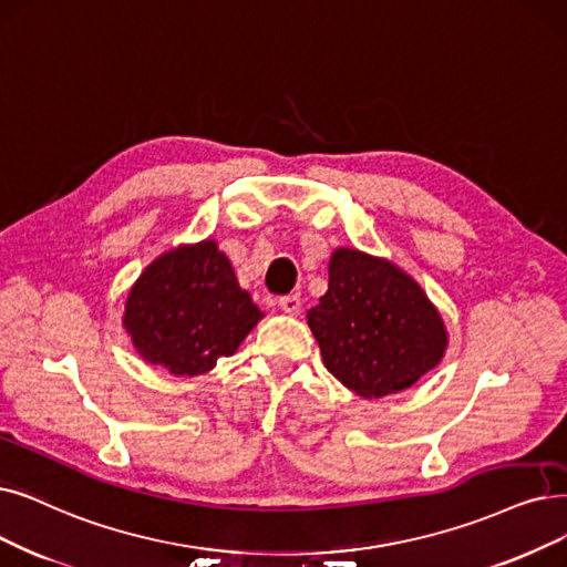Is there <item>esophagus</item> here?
Wrapping results in <instances>:
<instances>
[{
  "label": "esophagus",
  "instance_id": "esophagus-1",
  "mask_svg": "<svg viewBox=\"0 0 567 567\" xmlns=\"http://www.w3.org/2000/svg\"><path fill=\"white\" fill-rule=\"evenodd\" d=\"M279 307H281V311H286L290 316H298L300 309H302V300H300L298 292H292V296L279 298Z\"/></svg>",
  "mask_w": 567,
  "mask_h": 567
}]
</instances>
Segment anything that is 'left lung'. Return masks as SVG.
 Returning a JSON list of instances; mask_svg holds the SVG:
<instances>
[{
	"label": "left lung",
	"mask_w": 567,
	"mask_h": 567,
	"mask_svg": "<svg viewBox=\"0 0 567 567\" xmlns=\"http://www.w3.org/2000/svg\"><path fill=\"white\" fill-rule=\"evenodd\" d=\"M328 292L307 313L328 372L360 398L410 389L446 349L442 316L389 260L351 248L330 258Z\"/></svg>",
	"instance_id": "1"
}]
</instances>
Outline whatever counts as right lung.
Listing matches in <instances>:
<instances>
[{"instance_id": "add662e5", "label": "right lung", "mask_w": 567, "mask_h": 567, "mask_svg": "<svg viewBox=\"0 0 567 567\" xmlns=\"http://www.w3.org/2000/svg\"><path fill=\"white\" fill-rule=\"evenodd\" d=\"M260 319L230 260L207 239L174 248L144 269L127 296L123 326L144 360L195 377L233 355Z\"/></svg>"}]
</instances>
